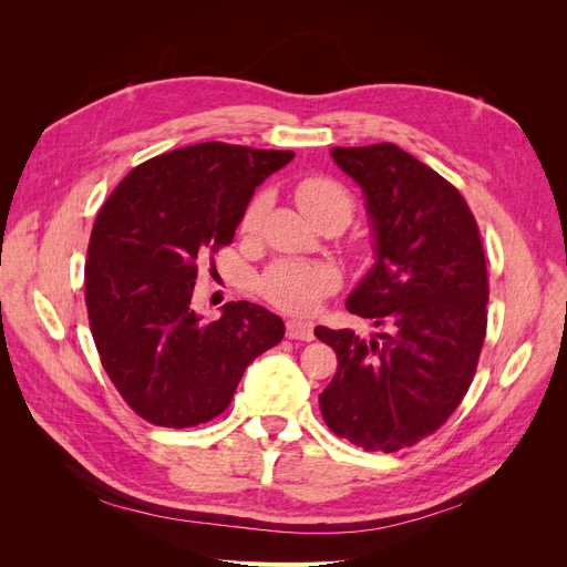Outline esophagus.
<instances>
[{"instance_id":"34e87169","label":"esophagus","mask_w":567,"mask_h":567,"mask_svg":"<svg viewBox=\"0 0 567 567\" xmlns=\"http://www.w3.org/2000/svg\"><path fill=\"white\" fill-rule=\"evenodd\" d=\"M286 336L290 340H312L315 338V326L310 321H298V319H290L286 323Z\"/></svg>"}]
</instances>
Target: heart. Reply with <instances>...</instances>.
Here are the masks:
<instances>
[{
    "label": "heart",
    "mask_w": 567,
    "mask_h": 567,
    "mask_svg": "<svg viewBox=\"0 0 567 567\" xmlns=\"http://www.w3.org/2000/svg\"><path fill=\"white\" fill-rule=\"evenodd\" d=\"M296 200L300 210L310 217L315 225L323 221H340L348 225L354 215V198L350 188L329 175H307L296 184ZM269 196L265 192L255 194L238 219V231L255 234L262 225ZM340 279L336 269L319 262L279 260L269 265L260 277V293L274 307L290 315H310L321 305L326 296H331Z\"/></svg>",
    "instance_id": "1"
}]
</instances>
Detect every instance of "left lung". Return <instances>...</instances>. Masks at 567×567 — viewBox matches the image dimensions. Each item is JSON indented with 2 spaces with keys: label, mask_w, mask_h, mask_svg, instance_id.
I'll list each match as a JSON object with an SVG mask.
<instances>
[{
  "label": "left lung",
  "mask_w": 567,
  "mask_h": 567,
  "mask_svg": "<svg viewBox=\"0 0 567 567\" xmlns=\"http://www.w3.org/2000/svg\"><path fill=\"white\" fill-rule=\"evenodd\" d=\"M333 161L367 196L375 265L346 307L383 329L359 338L317 326L338 354L319 394L326 425L367 452L433 435L475 379L487 333V262L458 188L394 144L336 146Z\"/></svg>",
  "instance_id": "1"
}]
</instances>
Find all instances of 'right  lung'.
<instances>
[{"instance_id": "right-lung-1", "label": "right lung", "mask_w": 567, "mask_h": 567, "mask_svg": "<svg viewBox=\"0 0 567 567\" xmlns=\"http://www.w3.org/2000/svg\"><path fill=\"white\" fill-rule=\"evenodd\" d=\"M293 151L205 142L136 165L94 219L84 262L94 346L120 398L163 427L213 421L284 321L246 300L215 321L192 310L198 267L234 241L238 219Z\"/></svg>"}]
</instances>
